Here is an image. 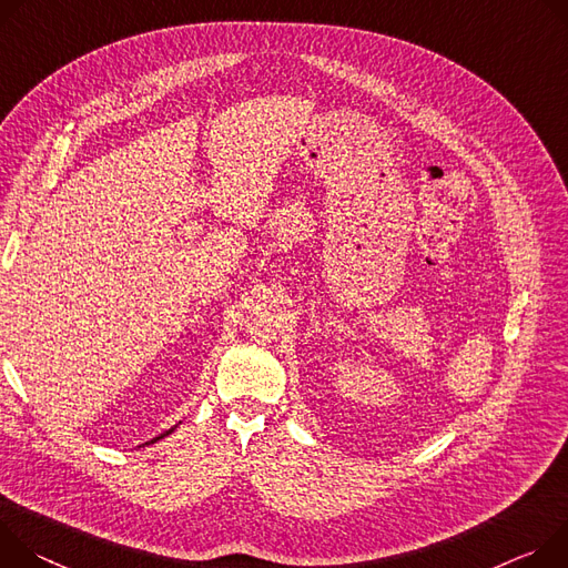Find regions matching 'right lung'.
Masks as SVG:
<instances>
[{
    "mask_svg": "<svg viewBox=\"0 0 568 568\" xmlns=\"http://www.w3.org/2000/svg\"><path fill=\"white\" fill-rule=\"evenodd\" d=\"M173 428H175V426H173ZM173 428H169V430H166V433H162V435H158V437H155V439H160V437H164V435H169V433H173ZM155 439H151V443H155Z\"/></svg>",
    "mask_w": 568,
    "mask_h": 568,
    "instance_id": "obj_1",
    "label": "right lung"
}]
</instances>
